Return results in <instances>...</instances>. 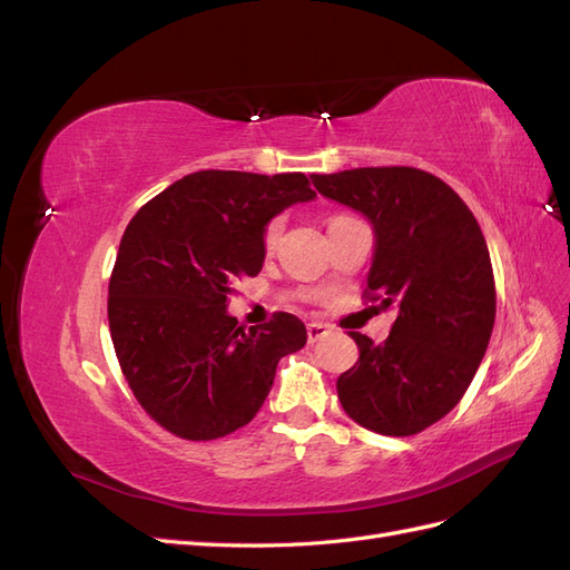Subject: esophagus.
I'll list each match as a JSON object with an SVG mask.
<instances>
[{"instance_id":"1","label":"esophagus","mask_w":570,"mask_h":570,"mask_svg":"<svg viewBox=\"0 0 570 570\" xmlns=\"http://www.w3.org/2000/svg\"><path fill=\"white\" fill-rule=\"evenodd\" d=\"M327 333H331V325H327V323H318V321H314V323H308V325H306V337H308V344L318 342V340H321V337H325Z\"/></svg>"}]
</instances>
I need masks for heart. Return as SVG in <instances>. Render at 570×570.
I'll return each mask as SVG.
<instances>
[{"instance_id":"heart-1","label":"heart","mask_w":570,"mask_h":570,"mask_svg":"<svg viewBox=\"0 0 570 570\" xmlns=\"http://www.w3.org/2000/svg\"><path fill=\"white\" fill-rule=\"evenodd\" d=\"M335 218H340V216H335ZM335 218H331V223H333ZM331 223H327V226H331ZM281 230H283V220H281V218H273V220L266 223V228H264V233H262V245H264V249H273V247H275V243H278V237H281Z\"/></svg>"}]
</instances>
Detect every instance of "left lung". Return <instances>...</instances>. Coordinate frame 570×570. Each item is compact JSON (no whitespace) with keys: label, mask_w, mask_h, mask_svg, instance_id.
Here are the masks:
<instances>
[{"label":"left lung","mask_w":570,"mask_h":570,"mask_svg":"<svg viewBox=\"0 0 570 570\" xmlns=\"http://www.w3.org/2000/svg\"><path fill=\"white\" fill-rule=\"evenodd\" d=\"M312 180L373 223L364 297L396 306L385 342L350 333L358 358L337 377L342 409L373 433L416 435L461 402L485 356L497 314L485 237L454 189L421 168L371 166Z\"/></svg>","instance_id":"left-lung-1"}]
</instances>
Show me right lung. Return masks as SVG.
<instances>
[{
    "label": "right lung",
    "mask_w": 570,
    "mask_h": 570,
    "mask_svg": "<svg viewBox=\"0 0 570 570\" xmlns=\"http://www.w3.org/2000/svg\"><path fill=\"white\" fill-rule=\"evenodd\" d=\"M304 174L197 170L132 216L109 281V331L135 400L189 442L247 425L304 323L275 312L264 325L228 316L230 283L264 266L262 233L285 206L314 199Z\"/></svg>",
    "instance_id": "1"
}]
</instances>
